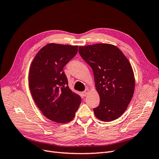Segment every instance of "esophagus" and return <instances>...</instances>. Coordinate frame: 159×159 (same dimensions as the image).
I'll list each match as a JSON object with an SVG mask.
<instances>
[{
  "instance_id": "1",
  "label": "esophagus",
  "mask_w": 159,
  "mask_h": 159,
  "mask_svg": "<svg viewBox=\"0 0 159 159\" xmlns=\"http://www.w3.org/2000/svg\"><path fill=\"white\" fill-rule=\"evenodd\" d=\"M89 90L88 89H85V90L84 91V92L82 93H83V95H84V96H86V95H87L88 93H89Z\"/></svg>"
}]
</instances>
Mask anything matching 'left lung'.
Instances as JSON below:
<instances>
[{"label": "left lung", "instance_id": "8db88e82", "mask_svg": "<svg viewBox=\"0 0 159 159\" xmlns=\"http://www.w3.org/2000/svg\"><path fill=\"white\" fill-rule=\"evenodd\" d=\"M79 52L93 71L100 98L99 106L93 109L95 117L105 122L117 119L134 93L135 80L129 61L117 46L109 44L80 46Z\"/></svg>", "mask_w": 159, "mask_h": 159}]
</instances>
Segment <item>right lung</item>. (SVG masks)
<instances>
[{
    "mask_svg": "<svg viewBox=\"0 0 159 159\" xmlns=\"http://www.w3.org/2000/svg\"><path fill=\"white\" fill-rule=\"evenodd\" d=\"M78 51V46L50 43L39 50L30 66L28 84L33 99L43 115L56 123L71 121L81 102L69 88L63 70Z\"/></svg>",
    "mask_w": 159,
    "mask_h": 159,
    "instance_id": "1",
    "label": "right lung"
}]
</instances>
